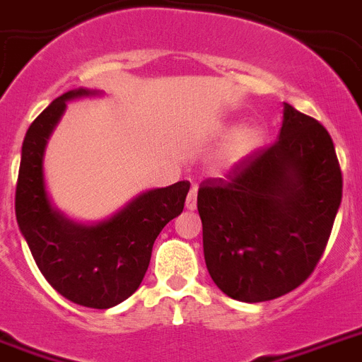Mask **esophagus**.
<instances>
[{"instance_id":"esophagus-1","label":"esophagus","mask_w":362,"mask_h":362,"mask_svg":"<svg viewBox=\"0 0 362 362\" xmlns=\"http://www.w3.org/2000/svg\"><path fill=\"white\" fill-rule=\"evenodd\" d=\"M196 206H197V188L192 187L187 196V209L188 211H194Z\"/></svg>"}]
</instances>
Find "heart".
Instances as JSON below:
<instances>
[{"mask_svg": "<svg viewBox=\"0 0 362 362\" xmlns=\"http://www.w3.org/2000/svg\"><path fill=\"white\" fill-rule=\"evenodd\" d=\"M260 143V137L256 132H240V134L234 137L233 146H230V159L236 160L240 157L247 156L249 151L255 150Z\"/></svg>", "mask_w": 362, "mask_h": 362, "instance_id": "heart-1", "label": "heart"}]
</instances>
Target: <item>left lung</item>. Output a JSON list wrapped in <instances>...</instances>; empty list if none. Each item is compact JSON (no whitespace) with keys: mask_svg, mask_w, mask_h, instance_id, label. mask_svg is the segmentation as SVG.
<instances>
[{"mask_svg":"<svg viewBox=\"0 0 362 362\" xmlns=\"http://www.w3.org/2000/svg\"><path fill=\"white\" fill-rule=\"evenodd\" d=\"M341 199L328 129L286 104L273 144L199 185L203 252L216 286L242 302L296 289L319 264Z\"/></svg>","mask_w":362,"mask_h":362,"instance_id":"1","label":"left lung"}]
</instances>
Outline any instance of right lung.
I'll use <instances>...</instances> for the list:
<instances>
[{
  "mask_svg": "<svg viewBox=\"0 0 362 362\" xmlns=\"http://www.w3.org/2000/svg\"><path fill=\"white\" fill-rule=\"evenodd\" d=\"M91 91L54 98L27 129L16 185V219L38 269L62 296L86 308L107 310L137 291L151 247L170 219L183 212L188 181L148 190L107 221L78 225L54 211L43 185L45 144L66 102Z\"/></svg>",
  "mask_w": 362,
  "mask_h": 362,
  "instance_id": "right-lung-1",
  "label": "right lung"
}]
</instances>
